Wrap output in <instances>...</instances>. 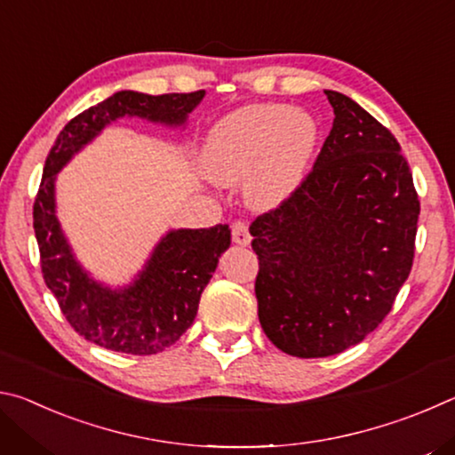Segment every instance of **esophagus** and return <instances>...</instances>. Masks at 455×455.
Instances as JSON below:
<instances>
[{
	"label": "esophagus",
	"mask_w": 455,
	"mask_h": 455,
	"mask_svg": "<svg viewBox=\"0 0 455 455\" xmlns=\"http://www.w3.org/2000/svg\"><path fill=\"white\" fill-rule=\"evenodd\" d=\"M230 235H233V241L241 246H246L251 243L249 225H246L244 220H235L233 227H230Z\"/></svg>",
	"instance_id": "34e87169"
}]
</instances>
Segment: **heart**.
Masks as SVG:
<instances>
[{
    "label": "heart",
    "mask_w": 455,
    "mask_h": 455,
    "mask_svg": "<svg viewBox=\"0 0 455 455\" xmlns=\"http://www.w3.org/2000/svg\"><path fill=\"white\" fill-rule=\"evenodd\" d=\"M317 124L284 104L243 108L220 120L204 146V171L219 184L246 182V198L257 209L283 203L309 163Z\"/></svg>",
    "instance_id": "1"
}]
</instances>
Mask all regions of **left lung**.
<instances>
[{"label":"left lung","mask_w":455,"mask_h":455,"mask_svg":"<svg viewBox=\"0 0 455 455\" xmlns=\"http://www.w3.org/2000/svg\"><path fill=\"white\" fill-rule=\"evenodd\" d=\"M335 120L309 174L251 222L267 337L292 357H329L371 333L410 276L419 198L395 136L325 90Z\"/></svg>","instance_id":"8db88e82"}]
</instances>
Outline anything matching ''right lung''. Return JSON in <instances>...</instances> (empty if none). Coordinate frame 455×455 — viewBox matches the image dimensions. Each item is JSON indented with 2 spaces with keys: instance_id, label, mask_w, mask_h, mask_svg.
<instances>
[{
  "instance_id": "obj_1",
  "label": "right lung",
  "mask_w": 455,
  "mask_h": 455,
  "mask_svg": "<svg viewBox=\"0 0 455 455\" xmlns=\"http://www.w3.org/2000/svg\"><path fill=\"white\" fill-rule=\"evenodd\" d=\"M203 96L204 90L163 96L116 92L68 122L45 158L34 203L44 281L76 333L104 349L154 355L179 341L196 317L200 295L219 265L220 252L228 249L230 230L228 225L172 230L154 249L148 265L130 287L110 291L92 281L76 263L56 219L53 180L72 154L116 118L140 116L182 124Z\"/></svg>"
}]
</instances>
